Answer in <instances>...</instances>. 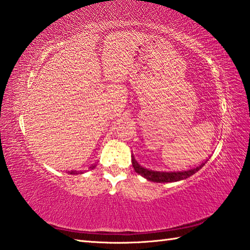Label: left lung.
Instances as JSON below:
<instances>
[{
  "label": "left lung",
  "instance_id": "left-lung-1",
  "mask_svg": "<svg viewBox=\"0 0 250 250\" xmlns=\"http://www.w3.org/2000/svg\"><path fill=\"white\" fill-rule=\"evenodd\" d=\"M207 162H208V159L205 160V161L200 163L199 166L185 169V171H173V172L172 171L169 172L153 171V169H149L147 167H144L143 166H140V164L135 160L134 155L131 154V163H133V167L136 173H138L139 175L145 177L146 180H148L150 182H154V183H173V182L186 180V178H188L189 176L194 175L196 172H198Z\"/></svg>",
  "mask_w": 250,
  "mask_h": 250
}]
</instances>
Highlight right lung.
<instances>
[{"label": "right lung", "mask_w": 250, "mask_h": 250, "mask_svg": "<svg viewBox=\"0 0 250 250\" xmlns=\"http://www.w3.org/2000/svg\"><path fill=\"white\" fill-rule=\"evenodd\" d=\"M97 167V163H93L92 166H90L88 167V169H92V168H95ZM68 174H74V175H77V174H83V173H84V169L83 171H76V169H72V171H68L67 172Z\"/></svg>", "instance_id": "add662e5"}]
</instances>
